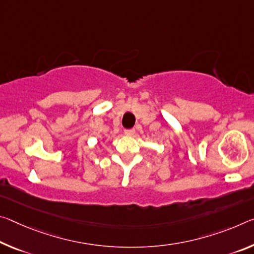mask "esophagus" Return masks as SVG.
Returning <instances> with one entry per match:
<instances>
[{
  "mask_svg": "<svg viewBox=\"0 0 254 254\" xmlns=\"http://www.w3.org/2000/svg\"><path fill=\"white\" fill-rule=\"evenodd\" d=\"M134 132H135L134 128H127V130H124V133L127 135H133Z\"/></svg>",
  "mask_w": 254,
  "mask_h": 254,
  "instance_id": "34e87169",
  "label": "esophagus"
}]
</instances>
